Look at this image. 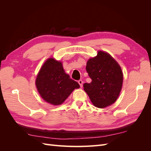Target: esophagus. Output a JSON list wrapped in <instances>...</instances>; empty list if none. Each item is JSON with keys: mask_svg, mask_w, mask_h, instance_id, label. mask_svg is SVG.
Returning a JSON list of instances; mask_svg holds the SVG:
<instances>
[{"mask_svg": "<svg viewBox=\"0 0 151 151\" xmlns=\"http://www.w3.org/2000/svg\"><path fill=\"white\" fill-rule=\"evenodd\" d=\"M78 83L79 84V85H80V86H81V88H82V87H83V81H82V80H79V81H78Z\"/></svg>", "mask_w": 151, "mask_h": 151, "instance_id": "esophagus-1", "label": "esophagus"}]
</instances>
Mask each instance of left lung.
<instances>
[{
  "label": "left lung",
  "mask_w": 151,
  "mask_h": 151,
  "mask_svg": "<svg viewBox=\"0 0 151 151\" xmlns=\"http://www.w3.org/2000/svg\"><path fill=\"white\" fill-rule=\"evenodd\" d=\"M86 68L92 81L83 87L94 106L104 108L115 103L123 84L122 68L116 61L108 53L98 51L87 62Z\"/></svg>",
  "instance_id": "8db88e82"
}]
</instances>
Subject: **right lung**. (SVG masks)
<instances>
[{
	"label": "right lung",
	"mask_w": 151,
	"mask_h": 151,
	"mask_svg": "<svg viewBox=\"0 0 151 151\" xmlns=\"http://www.w3.org/2000/svg\"><path fill=\"white\" fill-rule=\"evenodd\" d=\"M35 84L42 98L53 105L61 104L73 91L80 88L79 84L65 72L62 62L53 58L44 63Z\"/></svg>",
	"instance_id": "add662e5"
}]
</instances>
